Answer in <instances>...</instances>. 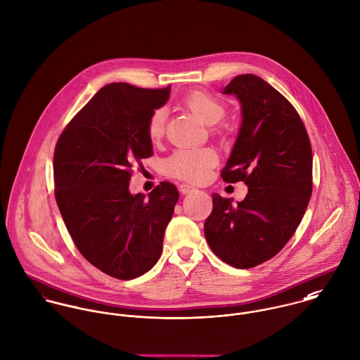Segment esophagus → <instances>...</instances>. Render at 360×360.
<instances>
[{
    "mask_svg": "<svg viewBox=\"0 0 360 360\" xmlns=\"http://www.w3.org/2000/svg\"><path fill=\"white\" fill-rule=\"evenodd\" d=\"M193 191H195V188H193L192 185H188V184L179 185V192H181L182 195H188V193H191V192H193Z\"/></svg>",
    "mask_w": 360,
    "mask_h": 360,
    "instance_id": "esophagus-1",
    "label": "esophagus"
}]
</instances>
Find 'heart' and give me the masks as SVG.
Instances as JSON below:
<instances>
[{"instance_id": "b5f03b06", "label": "heart", "mask_w": 360, "mask_h": 360, "mask_svg": "<svg viewBox=\"0 0 360 360\" xmlns=\"http://www.w3.org/2000/svg\"><path fill=\"white\" fill-rule=\"evenodd\" d=\"M185 107L207 125H214L225 115V105L206 91H192L184 100ZM165 110L158 108L151 112L147 121V135L157 141L164 134ZM218 155L213 148H178L164 160V171L175 178L189 182H202L207 178L210 169L216 167Z\"/></svg>"}]
</instances>
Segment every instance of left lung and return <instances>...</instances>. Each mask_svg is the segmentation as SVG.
<instances>
[{"label": "left lung", "mask_w": 360, "mask_h": 360, "mask_svg": "<svg viewBox=\"0 0 360 360\" xmlns=\"http://www.w3.org/2000/svg\"><path fill=\"white\" fill-rule=\"evenodd\" d=\"M222 93L240 101L242 121L221 176L245 182L248 195L233 205L213 193L205 235L222 262L250 269L274 257L302 221L311 196V146L293 105L262 77L238 75Z\"/></svg>", "instance_id": "obj_1"}]
</instances>
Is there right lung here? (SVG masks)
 <instances>
[{
	"instance_id": "obj_1",
	"label": "right lung",
	"mask_w": 360,
	"mask_h": 360,
	"mask_svg": "<svg viewBox=\"0 0 360 360\" xmlns=\"http://www.w3.org/2000/svg\"><path fill=\"white\" fill-rule=\"evenodd\" d=\"M169 90L105 84L56 146V200L68 232L89 263L118 280L141 277L157 263L179 199L171 182L147 199L129 192L132 165L153 155L148 117L168 101Z\"/></svg>"
}]
</instances>
